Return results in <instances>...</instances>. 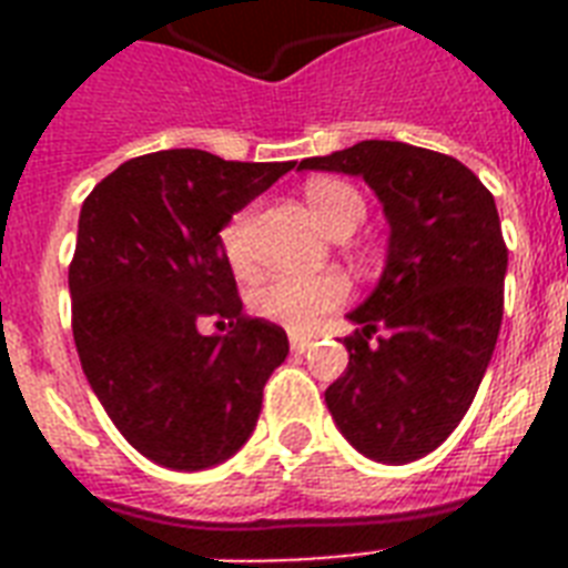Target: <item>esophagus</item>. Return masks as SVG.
Masks as SVG:
<instances>
[{"instance_id":"esophagus-1","label":"esophagus","mask_w":568,"mask_h":568,"mask_svg":"<svg viewBox=\"0 0 568 568\" xmlns=\"http://www.w3.org/2000/svg\"><path fill=\"white\" fill-rule=\"evenodd\" d=\"M310 347H312V338L292 336V351H294V354H303V351H310Z\"/></svg>"}]
</instances>
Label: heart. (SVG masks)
<instances>
[{"label":"heart","mask_w":568,"mask_h":568,"mask_svg":"<svg viewBox=\"0 0 568 568\" xmlns=\"http://www.w3.org/2000/svg\"><path fill=\"white\" fill-rule=\"evenodd\" d=\"M303 196L312 214L318 217L321 226L333 235L354 232L365 217V196L354 182L338 180V176H315L303 185ZM221 250L226 265L235 274L253 271V209L244 205L230 214V221L221 226ZM345 274L324 271V274L306 276H274L253 292V310L265 318L276 321L297 333H310L318 327V321L327 312L338 310L347 301Z\"/></svg>","instance_id":"heart-1"}]
</instances>
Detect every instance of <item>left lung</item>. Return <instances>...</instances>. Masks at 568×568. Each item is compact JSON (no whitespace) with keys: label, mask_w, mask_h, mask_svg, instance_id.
<instances>
[{"label":"left lung","mask_w":568,"mask_h":568,"mask_svg":"<svg viewBox=\"0 0 568 568\" xmlns=\"http://www.w3.org/2000/svg\"><path fill=\"white\" fill-rule=\"evenodd\" d=\"M301 168L363 176L392 223L383 280L351 312L345 374L324 392L329 413L365 457H424L468 413L501 329L507 244L493 194L457 159L400 141Z\"/></svg>","instance_id":"1"}]
</instances>
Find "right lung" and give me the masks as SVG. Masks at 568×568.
<instances>
[{
	"mask_svg": "<svg viewBox=\"0 0 568 568\" xmlns=\"http://www.w3.org/2000/svg\"><path fill=\"white\" fill-rule=\"evenodd\" d=\"M294 164L162 150L84 196L67 274L75 351L114 427L159 466L200 471L232 457L288 356L285 329L241 306L217 235ZM209 317L226 337L199 333Z\"/></svg>",
	"mask_w": 568,
	"mask_h": 568,
	"instance_id": "right-lung-1",
	"label": "right lung"
}]
</instances>
